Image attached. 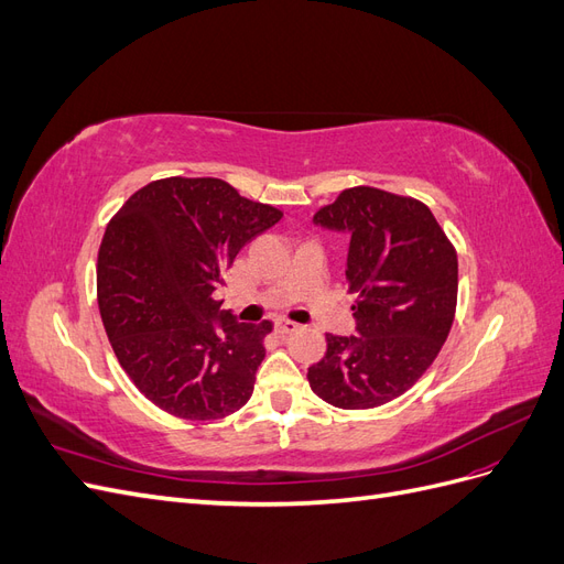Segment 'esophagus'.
I'll return each mask as SVG.
<instances>
[{
    "mask_svg": "<svg viewBox=\"0 0 564 564\" xmlns=\"http://www.w3.org/2000/svg\"><path fill=\"white\" fill-rule=\"evenodd\" d=\"M301 327L296 322H289V319H278L275 322V332L278 334H294V332H299Z\"/></svg>",
    "mask_w": 564,
    "mask_h": 564,
    "instance_id": "1",
    "label": "esophagus"
}]
</instances>
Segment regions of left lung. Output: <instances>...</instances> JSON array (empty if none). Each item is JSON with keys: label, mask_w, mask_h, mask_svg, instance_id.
I'll use <instances>...</instances> for the list:
<instances>
[{"label": "left lung", "mask_w": 564, "mask_h": 564, "mask_svg": "<svg viewBox=\"0 0 564 564\" xmlns=\"http://www.w3.org/2000/svg\"><path fill=\"white\" fill-rule=\"evenodd\" d=\"M313 220L350 237L357 336L327 334V352L308 369L311 388L338 409L381 406L423 377L449 336L456 249L423 202L369 185L348 187Z\"/></svg>", "instance_id": "obj_1"}]
</instances>
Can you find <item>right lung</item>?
Returning <instances> with one entry per match:
<instances>
[{"label": "right lung", "instance_id": "right-lung-1", "mask_svg": "<svg viewBox=\"0 0 564 564\" xmlns=\"http://www.w3.org/2000/svg\"><path fill=\"white\" fill-rule=\"evenodd\" d=\"M280 218L226 181L183 176L148 183L110 218L98 249L100 319L152 404L214 421L249 402L272 324L235 322L214 292L240 249Z\"/></svg>", "mask_w": 564, "mask_h": 564}]
</instances>
